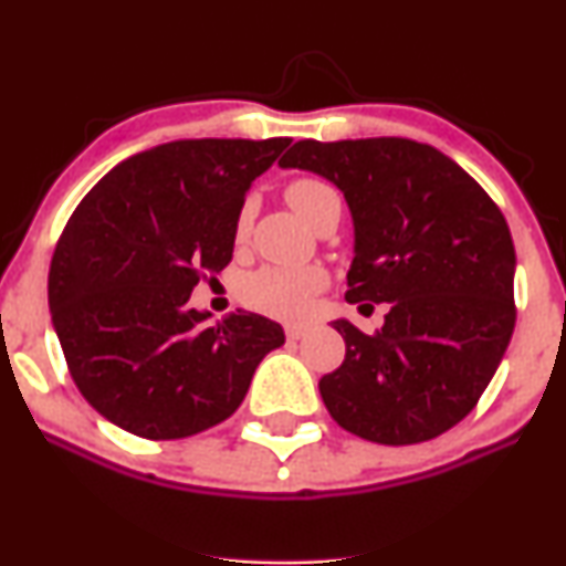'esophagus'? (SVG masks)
<instances>
[{"label": "esophagus", "mask_w": 566, "mask_h": 566, "mask_svg": "<svg viewBox=\"0 0 566 566\" xmlns=\"http://www.w3.org/2000/svg\"><path fill=\"white\" fill-rule=\"evenodd\" d=\"M305 333H308V327H303V324H287V327H284L287 340H301Z\"/></svg>", "instance_id": "34e87169"}]
</instances>
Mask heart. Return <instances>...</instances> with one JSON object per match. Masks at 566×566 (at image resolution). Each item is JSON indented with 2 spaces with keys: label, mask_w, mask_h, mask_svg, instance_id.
Here are the masks:
<instances>
[{
  "label": "heart",
  "mask_w": 566,
  "mask_h": 566,
  "mask_svg": "<svg viewBox=\"0 0 566 566\" xmlns=\"http://www.w3.org/2000/svg\"><path fill=\"white\" fill-rule=\"evenodd\" d=\"M284 199L305 223L316 226L329 212H340V193L329 180L316 175H301L284 186ZM252 223V205L244 201L233 218V239L244 242ZM327 276L319 269H282V265H263L250 271L239 282V297L244 305L261 311L276 319H297L311 308L316 292L324 290Z\"/></svg>",
  "instance_id": "b5f03b06"
}]
</instances>
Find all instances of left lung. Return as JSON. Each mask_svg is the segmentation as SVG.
Segmentation results:
<instances>
[{
	"label": "left lung",
	"mask_w": 566,
	"mask_h": 566,
	"mask_svg": "<svg viewBox=\"0 0 566 566\" xmlns=\"http://www.w3.org/2000/svg\"><path fill=\"white\" fill-rule=\"evenodd\" d=\"M329 178L356 226L348 303H388L378 335L340 319L346 359L319 391L337 426L420 444L482 399L516 324L503 212L463 167L407 138L297 140L279 159Z\"/></svg>",
	"instance_id": "obj_1"
}]
</instances>
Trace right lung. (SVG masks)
Returning a JSON list of instances; mask_svg holds the SVG:
<instances>
[{
    "label": "right lung",
    "instance_id": "right-lung-1",
    "mask_svg": "<svg viewBox=\"0 0 566 566\" xmlns=\"http://www.w3.org/2000/svg\"><path fill=\"white\" fill-rule=\"evenodd\" d=\"M290 138L172 140L90 188L50 263V314L84 399L135 437L186 439L242 405L255 367L284 343L265 316L216 327L188 305L231 263L233 218Z\"/></svg>",
    "mask_w": 566,
    "mask_h": 566
}]
</instances>
